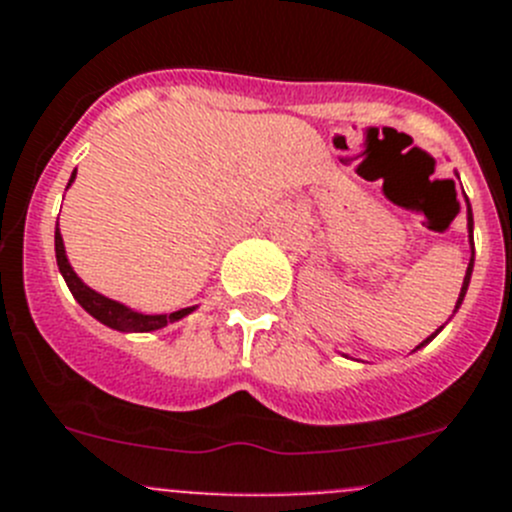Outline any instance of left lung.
<instances>
[{
    "label": "left lung",
    "mask_w": 512,
    "mask_h": 512,
    "mask_svg": "<svg viewBox=\"0 0 512 512\" xmlns=\"http://www.w3.org/2000/svg\"><path fill=\"white\" fill-rule=\"evenodd\" d=\"M468 200V198H466ZM468 232H471V245H473V213H471V205H468ZM471 272H473V257H471V262H468V270H466V277H463V287H461V294H458V302H456V309L461 307V302H463V297H466V289H468V282H471ZM438 332H441V329H438ZM436 332V334H438ZM436 334H431V337L426 339V342H421L418 344L416 349H421L423 344H428L431 342L433 337H436Z\"/></svg>",
    "instance_id": "obj_1"
}]
</instances>
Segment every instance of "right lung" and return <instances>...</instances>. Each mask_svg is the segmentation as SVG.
<instances>
[{
  "mask_svg": "<svg viewBox=\"0 0 512 512\" xmlns=\"http://www.w3.org/2000/svg\"><path fill=\"white\" fill-rule=\"evenodd\" d=\"M74 175H76V170L71 173V180H74ZM71 180H69V185H71ZM54 247H56V265H59V272L64 275L66 285H69L71 294L76 297V302H79L81 307L91 314V317H96L98 322L106 324V327L118 329V332H153V329H163L165 324L178 322V319H183L185 314H190L195 309V307H185V309H178V312H170V314L133 312V309L123 307V304L113 302V299L94 292V289L86 287L84 282L76 277V272L71 270L69 260H66L64 240H61L59 227H56V232H54Z\"/></svg>",
  "mask_w": 512,
  "mask_h": 512,
  "instance_id": "add662e5",
  "label": "right lung"
}]
</instances>
